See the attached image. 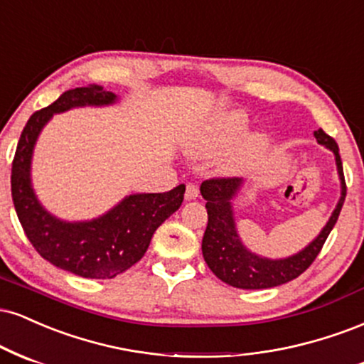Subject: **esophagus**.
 Returning a JSON list of instances; mask_svg holds the SVG:
<instances>
[{"instance_id": "1", "label": "esophagus", "mask_w": 364, "mask_h": 364, "mask_svg": "<svg viewBox=\"0 0 364 364\" xmlns=\"http://www.w3.org/2000/svg\"><path fill=\"white\" fill-rule=\"evenodd\" d=\"M199 196V187L196 186V183H192V182H189L186 186V199L187 200H192V199H196Z\"/></svg>"}]
</instances>
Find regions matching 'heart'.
<instances>
[{"label": "heart", "instance_id": "obj_1", "mask_svg": "<svg viewBox=\"0 0 364 364\" xmlns=\"http://www.w3.org/2000/svg\"><path fill=\"white\" fill-rule=\"evenodd\" d=\"M249 127V117L242 110H226L218 114L199 138V149L203 153H216L230 148L242 138ZM269 138L262 132H254L240 141L235 151L233 164L245 165L266 151Z\"/></svg>", "mask_w": 364, "mask_h": 364}]
</instances>
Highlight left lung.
<instances>
[{
  "mask_svg": "<svg viewBox=\"0 0 364 364\" xmlns=\"http://www.w3.org/2000/svg\"><path fill=\"white\" fill-rule=\"evenodd\" d=\"M315 138L320 144L334 151L343 192H341L339 204L332 213L331 220L327 221L326 228L320 232L318 237L305 250L288 259L271 260L259 257V255L247 250L240 238H238L230 200L240 191L243 182L242 178L213 177L200 183V194L208 200V226L203 237V255L208 267L223 283L240 289L274 288V286L296 279L317 259L328 233L332 232V228L337 223L341 209H343L346 199V181L339 146H337L336 139L331 138L323 129L315 131Z\"/></svg>",
  "mask_w": 364,
  "mask_h": 364,
  "instance_id": "obj_1",
  "label": "left lung"
}]
</instances>
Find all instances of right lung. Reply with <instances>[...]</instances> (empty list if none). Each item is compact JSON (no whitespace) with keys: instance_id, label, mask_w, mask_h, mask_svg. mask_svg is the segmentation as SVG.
I'll use <instances>...</instances> for the list:
<instances>
[{"instance_id":"add662e5","label":"right lung","mask_w":364,"mask_h":364,"mask_svg":"<svg viewBox=\"0 0 364 364\" xmlns=\"http://www.w3.org/2000/svg\"><path fill=\"white\" fill-rule=\"evenodd\" d=\"M115 102L104 87L73 88L54 104L30 115L11 164V198L21 228L41 257L55 267L90 279H112L134 266L148 250L153 233L181 208L186 186L160 194H132L97 220L66 223L38 204L30 186V160L38 132L53 114L71 107Z\"/></svg>"}]
</instances>
